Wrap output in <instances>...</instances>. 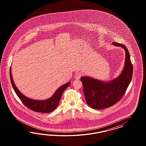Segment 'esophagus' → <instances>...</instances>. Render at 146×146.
Masks as SVG:
<instances>
[{
    "label": "esophagus",
    "instance_id": "1",
    "mask_svg": "<svg viewBox=\"0 0 146 146\" xmlns=\"http://www.w3.org/2000/svg\"><path fill=\"white\" fill-rule=\"evenodd\" d=\"M82 76V73L81 72H77L75 75V78L76 80H79Z\"/></svg>",
    "mask_w": 146,
    "mask_h": 146
}]
</instances>
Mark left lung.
Returning a JSON list of instances; mask_svg holds the SVG:
<instances>
[{"label":"left lung","instance_id":"1","mask_svg":"<svg viewBox=\"0 0 146 146\" xmlns=\"http://www.w3.org/2000/svg\"><path fill=\"white\" fill-rule=\"evenodd\" d=\"M112 44L121 47L125 51V62L121 74L108 82L89 76L81 78L86 103L94 109H104L116 104L124 96L132 78L133 65L127 48L117 42Z\"/></svg>","mask_w":146,"mask_h":146}]
</instances>
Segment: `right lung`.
<instances>
[{
	"mask_svg": "<svg viewBox=\"0 0 146 146\" xmlns=\"http://www.w3.org/2000/svg\"><path fill=\"white\" fill-rule=\"evenodd\" d=\"M9 75L12 87L18 97L20 98V100L25 106H26L28 108L31 110L37 112L49 113L53 111L58 106L64 91L71 84L70 82H68L66 84H63L58 89L51 97H50L47 100L41 101L35 100L25 96L17 88L14 83L12 78L11 67H10Z\"/></svg>",
	"mask_w": 146,
	"mask_h": 146,
	"instance_id": "add662e5",
	"label": "right lung"
}]
</instances>
